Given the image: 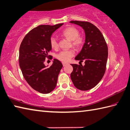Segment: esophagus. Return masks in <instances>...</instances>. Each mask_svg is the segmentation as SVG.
Returning <instances> with one entry per match:
<instances>
[{
	"label": "esophagus",
	"instance_id": "obj_1",
	"mask_svg": "<svg viewBox=\"0 0 130 130\" xmlns=\"http://www.w3.org/2000/svg\"><path fill=\"white\" fill-rule=\"evenodd\" d=\"M62 64H63V67H65L66 66H67V65H68V63H62Z\"/></svg>",
	"mask_w": 130,
	"mask_h": 130
}]
</instances>
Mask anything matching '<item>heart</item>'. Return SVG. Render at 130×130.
Returning a JSON list of instances; mask_svg holds the SVG:
<instances>
[{"mask_svg":"<svg viewBox=\"0 0 130 130\" xmlns=\"http://www.w3.org/2000/svg\"><path fill=\"white\" fill-rule=\"evenodd\" d=\"M62 34L70 41H72L73 47L76 49H79L82 47L85 43V38L83 36H80L79 31L78 29L74 27H69L64 29L62 32ZM50 44L53 49H56L58 47L57 39L53 36L51 37ZM74 55L73 50L62 51L57 55V58L63 62H67Z\"/></svg>","mask_w":130,"mask_h":130,"instance_id":"1","label":"heart"}]
</instances>
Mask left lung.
Masks as SVG:
<instances>
[{"label": "left lung", "instance_id": "1", "mask_svg": "<svg viewBox=\"0 0 130 130\" xmlns=\"http://www.w3.org/2000/svg\"><path fill=\"white\" fill-rule=\"evenodd\" d=\"M85 30L86 39L82 50L75 58L85 66L72 64L73 68L71 78L74 86L81 91L94 87L105 73L108 57V47L102 33L96 26L88 22L72 21Z\"/></svg>", "mask_w": 130, "mask_h": 130}]
</instances>
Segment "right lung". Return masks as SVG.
Masks as SVG:
<instances>
[{"instance_id":"add662e5","label":"right lung","mask_w":130,"mask_h":130,"mask_svg":"<svg viewBox=\"0 0 130 130\" xmlns=\"http://www.w3.org/2000/svg\"><path fill=\"white\" fill-rule=\"evenodd\" d=\"M63 24L39 25L25 36L20 45L19 62L22 74L30 87L41 93H49L56 88L63 67L57 59L50 67L44 63L45 58L51 56L48 53L52 50V34Z\"/></svg>"}]
</instances>
